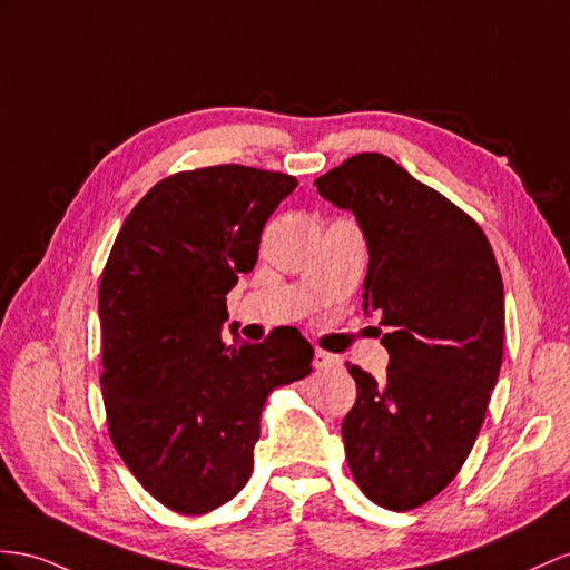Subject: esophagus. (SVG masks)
I'll list each match as a JSON object with an SVG mask.
<instances>
[{"mask_svg":"<svg viewBox=\"0 0 570 570\" xmlns=\"http://www.w3.org/2000/svg\"><path fill=\"white\" fill-rule=\"evenodd\" d=\"M340 366V358L332 356L327 352H315V368L317 371H330V368H337Z\"/></svg>","mask_w":570,"mask_h":570,"instance_id":"obj_1","label":"esophagus"}]
</instances>
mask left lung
<instances>
[{
	"label": "left lung",
	"instance_id": "left-lung-1",
	"mask_svg": "<svg viewBox=\"0 0 570 570\" xmlns=\"http://www.w3.org/2000/svg\"><path fill=\"white\" fill-rule=\"evenodd\" d=\"M315 185L356 216L363 311L387 330L385 381L348 366V470L373 503L412 510L460 472L487 416L503 361L501 272L474 218L383 154L346 158Z\"/></svg>",
	"mask_w": 570,
	"mask_h": 570
}]
</instances>
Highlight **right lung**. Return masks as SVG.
I'll return each instance as SVG.
<instances>
[{"instance_id": "add662e5", "label": "right lung", "mask_w": 570, "mask_h": 570, "mask_svg": "<svg viewBox=\"0 0 570 570\" xmlns=\"http://www.w3.org/2000/svg\"><path fill=\"white\" fill-rule=\"evenodd\" d=\"M296 185L236 164L175 173L129 212L100 276L108 431L139 484L178 513H209L247 484L267 395L313 371L294 327L222 340L226 294Z\"/></svg>"}]
</instances>
